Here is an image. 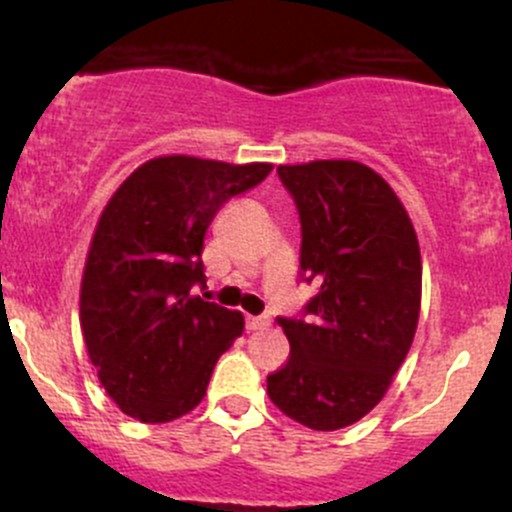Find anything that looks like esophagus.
<instances>
[{"instance_id": "obj_1", "label": "esophagus", "mask_w": 512, "mask_h": 512, "mask_svg": "<svg viewBox=\"0 0 512 512\" xmlns=\"http://www.w3.org/2000/svg\"><path fill=\"white\" fill-rule=\"evenodd\" d=\"M270 327V317H247V329H252V332H260V329H267Z\"/></svg>"}]
</instances>
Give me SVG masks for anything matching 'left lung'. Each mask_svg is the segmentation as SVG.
<instances>
[{
	"label": "left lung",
	"instance_id": "8db88e82",
	"mask_svg": "<svg viewBox=\"0 0 512 512\" xmlns=\"http://www.w3.org/2000/svg\"><path fill=\"white\" fill-rule=\"evenodd\" d=\"M302 223L299 267L319 292L277 317L289 359L267 376L272 404L314 431L352 426L384 399L414 342L421 250L391 185L356 160L277 168Z\"/></svg>",
	"mask_w": 512,
	"mask_h": 512
}]
</instances>
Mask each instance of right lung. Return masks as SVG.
<instances>
[{
  "label": "right lung",
  "instance_id": "right-lung-1",
  "mask_svg": "<svg viewBox=\"0 0 512 512\" xmlns=\"http://www.w3.org/2000/svg\"><path fill=\"white\" fill-rule=\"evenodd\" d=\"M270 170L151 158L103 208L81 280V329L98 381L123 414L165 423L203 401L220 354L245 329L240 312L195 294L205 289L203 237L223 203Z\"/></svg>",
  "mask_w": 512,
  "mask_h": 512
}]
</instances>
